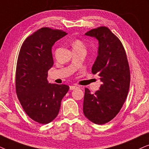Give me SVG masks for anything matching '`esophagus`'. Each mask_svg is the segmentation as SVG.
Masks as SVG:
<instances>
[{
	"mask_svg": "<svg viewBox=\"0 0 149 149\" xmlns=\"http://www.w3.org/2000/svg\"><path fill=\"white\" fill-rule=\"evenodd\" d=\"M77 88H78V86H70V87H69V89H70V90H74V89H76Z\"/></svg>",
	"mask_w": 149,
	"mask_h": 149,
	"instance_id": "1",
	"label": "esophagus"
}]
</instances>
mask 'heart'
<instances>
[{"label": "heart", "instance_id": "b5f03b06", "mask_svg": "<svg viewBox=\"0 0 149 149\" xmlns=\"http://www.w3.org/2000/svg\"><path fill=\"white\" fill-rule=\"evenodd\" d=\"M73 49H84V44L80 39H76L72 42Z\"/></svg>", "mask_w": 149, "mask_h": 149}]
</instances>
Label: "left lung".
<instances>
[{"label":"left lung","instance_id":"obj_1","mask_svg":"<svg viewBox=\"0 0 149 149\" xmlns=\"http://www.w3.org/2000/svg\"><path fill=\"white\" fill-rule=\"evenodd\" d=\"M85 35L99 41L92 73L98 74L102 84L94 94L85 88L83 112L91 122L103 125L117 115L125 102L130 84V65L121 41L108 27L99 26Z\"/></svg>","mask_w":149,"mask_h":149}]
</instances>
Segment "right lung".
<instances>
[{
	"label": "right lung",
	"instance_id": "1",
	"mask_svg": "<svg viewBox=\"0 0 149 149\" xmlns=\"http://www.w3.org/2000/svg\"><path fill=\"white\" fill-rule=\"evenodd\" d=\"M67 33L43 27L22 45L15 71V91L22 107L31 119L47 124L56 117L61 101L68 92L65 84H51L47 71L54 65L52 47Z\"/></svg>",
	"mask_w": 149,
	"mask_h": 149
}]
</instances>
